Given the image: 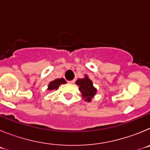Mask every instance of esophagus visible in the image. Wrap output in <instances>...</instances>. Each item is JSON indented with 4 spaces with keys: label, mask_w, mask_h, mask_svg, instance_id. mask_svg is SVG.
Listing matches in <instances>:
<instances>
[{
    "label": "esophagus",
    "mask_w": 150,
    "mask_h": 150,
    "mask_svg": "<svg viewBox=\"0 0 150 150\" xmlns=\"http://www.w3.org/2000/svg\"><path fill=\"white\" fill-rule=\"evenodd\" d=\"M68 83H70V84H74V83H75V80H74V79H73V80H70V81H68Z\"/></svg>",
    "instance_id": "1"
}]
</instances>
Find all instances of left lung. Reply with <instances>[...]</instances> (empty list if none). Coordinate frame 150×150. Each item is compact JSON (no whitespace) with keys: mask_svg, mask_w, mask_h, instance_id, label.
I'll list each match as a JSON object with an SVG mask.
<instances>
[{"mask_svg":"<svg viewBox=\"0 0 150 150\" xmlns=\"http://www.w3.org/2000/svg\"><path fill=\"white\" fill-rule=\"evenodd\" d=\"M76 84L79 86V91H81L82 96L86 101L90 102L93 97L96 95L97 89L93 86V83L87 75H85L83 79H78Z\"/></svg>","mask_w":150,"mask_h":150,"instance_id":"left-lung-1","label":"left lung"}]
</instances>
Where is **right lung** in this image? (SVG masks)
Segmentation results:
<instances>
[{
  "instance_id": "1",
  "label": "right lung",
  "mask_w": 150,
  "mask_h": 150,
  "mask_svg": "<svg viewBox=\"0 0 150 150\" xmlns=\"http://www.w3.org/2000/svg\"><path fill=\"white\" fill-rule=\"evenodd\" d=\"M66 83V81L63 78H61V79H56L53 81L50 82L48 85V88L47 89L50 90V91H52V90H57L59 88V86L61 84H64Z\"/></svg>"
}]
</instances>
